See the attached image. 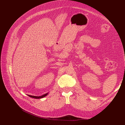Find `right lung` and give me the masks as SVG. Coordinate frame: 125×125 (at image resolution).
Segmentation results:
<instances>
[{"label":"right lung","instance_id":"right-lung-1","mask_svg":"<svg viewBox=\"0 0 125 125\" xmlns=\"http://www.w3.org/2000/svg\"><path fill=\"white\" fill-rule=\"evenodd\" d=\"M47 94H48V93H46V94H44V95H42V96H32V95H29V96L31 97L34 98V99H41V98H43V97H45V96H46L47 95Z\"/></svg>","mask_w":125,"mask_h":125}]
</instances>
